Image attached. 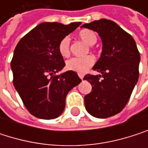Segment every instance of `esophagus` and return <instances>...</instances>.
I'll use <instances>...</instances> for the list:
<instances>
[{"instance_id": "obj_1", "label": "esophagus", "mask_w": 148, "mask_h": 148, "mask_svg": "<svg viewBox=\"0 0 148 148\" xmlns=\"http://www.w3.org/2000/svg\"><path fill=\"white\" fill-rule=\"evenodd\" d=\"M78 75H79V78H80L81 79H82L84 78V75H83V74H78Z\"/></svg>"}]
</instances>
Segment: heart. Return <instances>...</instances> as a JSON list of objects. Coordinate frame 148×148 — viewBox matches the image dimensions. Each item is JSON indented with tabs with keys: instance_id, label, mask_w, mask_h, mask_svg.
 Listing matches in <instances>:
<instances>
[{
	"instance_id": "b5f03b06",
	"label": "heart",
	"mask_w": 148,
	"mask_h": 148,
	"mask_svg": "<svg viewBox=\"0 0 148 148\" xmlns=\"http://www.w3.org/2000/svg\"><path fill=\"white\" fill-rule=\"evenodd\" d=\"M79 37L87 45H93L97 42L96 33L88 29H85L79 32ZM58 51L60 55L63 57H68L70 54V39L69 37H64L58 45ZM95 59L92 56H86L84 57H73L69 59L66 67L69 70L77 73H85L87 71L93 64Z\"/></svg>"
}]
</instances>
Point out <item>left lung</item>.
Listing matches in <instances>:
<instances>
[{
	"label": "left lung",
	"instance_id": "1",
	"mask_svg": "<svg viewBox=\"0 0 148 148\" xmlns=\"http://www.w3.org/2000/svg\"><path fill=\"white\" fill-rule=\"evenodd\" d=\"M81 27L97 32L103 43L101 56L92 68L101 74L84 76L92 85V92L84 99L85 106L95 117H110L121 112L131 96L139 78L140 52L132 36L110 19Z\"/></svg>",
	"mask_w": 148,
	"mask_h": 148
}]
</instances>
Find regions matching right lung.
I'll return each mask as SVG.
<instances>
[{
    "label": "right lung",
    "instance_id": "obj_1",
    "mask_svg": "<svg viewBox=\"0 0 148 148\" xmlns=\"http://www.w3.org/2000/svg\"><path fill=\"white\" fill-rule=\"evenodd\" d=\"M80 24L42 23L15 48L11 62L14 86L25 108L38 118L58 117L65 108L67 94L81 82L74 71L56 74L65 66L58 45Z\"/></svg>",
    "mask_w": 148,
    "mask_h": 148
}]
</instances>
